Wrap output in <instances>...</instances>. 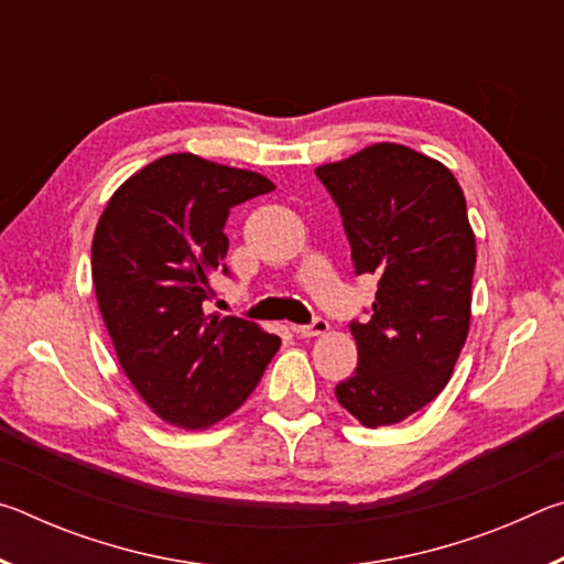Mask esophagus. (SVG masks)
<instances>
[{
    "mask_svg": "<svg viewBox=\"0 0 564 564\" xmlns=\"http://www.w3.org/2000/svg\"><path fill=\"white\" fill-rule=\"evenodd\" d=\"M328 321H323V318H316L311 323V326H293V330H295V336H301V338H316V336H323V333H328Z\"/></svg>",
    "mask_w": 564,
    "mask_h": 564,
    "instance_id": "34e87169",
    "label": "esophagus"
}]
</instances>
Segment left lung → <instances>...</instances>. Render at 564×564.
<instances>
[{"mask_svg":"<svg viewBox=\"0 0 564 564\" xmlns=\"http://www.w3.org/2000/svg\"><path fill=\"white\" fill-rule=\"evenodd\" d=\"M316 176L340 208L352 273L378 275L373 316L350 326L356 373L336 398L360 425H393L447 386L470 330L475 234L463 188L437 159L390 141Z\"/></svg>","mask_w":564,"mask_h":564,"instance_id":"obj_1","label":"left lung"}]
</instances>
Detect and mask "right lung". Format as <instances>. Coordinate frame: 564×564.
<instances>
[{
  "label": "right lung",
  "mask_w": 564,
  "mask_h": 564,
  "mask_svg": "<svg viewBox=\"0 0 564 564\" xmlns=\"http://www.w3.org/2000/svg\"><path fill=\"white\" fill-rule=\"evenodd\" d=\"M273 188L186 151L139 169L99 216L91 281L104 326L129 383L169 425L206 431L236 413L281 346L259 323L204 311L228 212Z\"/></svg>",
  "instance_id": "1"
}]
</instances>
